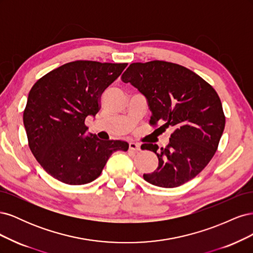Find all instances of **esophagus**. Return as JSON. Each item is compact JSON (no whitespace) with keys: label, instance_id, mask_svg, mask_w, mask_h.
Returning a JSON list of instances; mask_svg holds the SVG:
<instances>
[{"label":"esophagus","instance_id":"obj_1","mask_svg":"<svg viewBox=\"0 0 253 253\" xmlns=\"http://www.w3.org/2000/svg\"><path fill=\"white\" fill-rule=\"evenodd\" d=\"M128 149H129V151L138 152V151H140V145L138 143H135V142H129L128 143Z\"/></svg>","mask_w":253,"mask_h":253}]
</instances>
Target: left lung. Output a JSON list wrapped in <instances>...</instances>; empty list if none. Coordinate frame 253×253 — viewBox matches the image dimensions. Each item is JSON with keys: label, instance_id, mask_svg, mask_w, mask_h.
Here are the masks:
<instances>
[{"label": "left lung", "instance_id": "1", "mask_svg": "<svg viewBox=\"0 0 253 253\" xmlns=\"http://www.w3.org/2000/svg\"><path fill=\"white\" fill-rule=\"evenodd\" d=\"M121 78L147 97L152 126H160L164 132L169 126L174 129L166 148L141 145L154 152L159 162L154 172L143 174L144 180L176 188L193 179L215 154L225 128L215 89L189 68L159 60L129 64Z\"/></svg>", "mask_w": 253, "mask_h": 253}]
</instances>
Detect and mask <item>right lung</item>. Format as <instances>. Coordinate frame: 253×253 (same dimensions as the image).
Here are the masks:
<instances>
[{
    "mask_svg": "<svg viewBox=\"0 0 253 253\" xmlns=\"http://www.w3.org/2000/svg\"><path fill=\"white\" fill-rule=\"evenodd\" d=\"M126 65L73 61L34 84L23 122L30 151L53 178L66 185H85L100 176L114 152L127 151L126 141L83 136L87 129L85 118L99 112L104 89Z\"/></svg>",
    "mask_w": 253,
    "mask_h": 253,
    "instance_id": "right-lung-1",
    "label": "right lung"
}]
</instances>
